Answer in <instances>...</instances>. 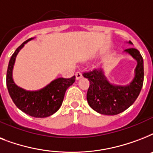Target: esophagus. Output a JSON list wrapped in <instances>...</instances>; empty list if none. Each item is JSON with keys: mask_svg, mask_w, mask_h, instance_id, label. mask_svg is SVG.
<instances>
[{"mask_svg": "<svg viewBox=\"0 0 153 153\" xmlns=\"http://www.w3.org/2000/svg\"><path fill=\"white\" fill-rule=\"evenodd\" d=\"M75 78H76V80L82 79V74L81 72H76L75 73Z\"/></svg>", "mask_w": 153, "mask_h": 153, "instance_id": "esophagus-1", "label": "esophagus"}]
</instances>
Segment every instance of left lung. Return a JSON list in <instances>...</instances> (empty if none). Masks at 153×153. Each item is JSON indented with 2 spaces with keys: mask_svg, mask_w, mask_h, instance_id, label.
I'll return each instance as SVG.
<instances>
[{
  "mask_svg": "<svg viewBox=\"0 0 153 153\" xmlns=\"http://www.w3.org/2000/svg\"><path fill=\"white\" fill-rule=\"evenodd\" d=\"M132 44L131 41H126ZM123 52L130 55L137 61L134 75L128 83L117 85L109 81L103 68L94 69L85 73L90 87L86 99L89 105L98 114L117 115L121 114L134 103L140 94L144 82V61L140 51L135 48H128Z\"/></svg>",
  "mask_w": 153,
  "mask_h": 153,
  "instance_id": "obj_1",
  "label": "left lung"
}]
</instances>
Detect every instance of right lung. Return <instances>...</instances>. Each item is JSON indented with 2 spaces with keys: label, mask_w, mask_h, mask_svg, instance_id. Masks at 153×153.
Listing matches in <instances>:
<instances>
[{
  "label": "right lung",
  "mask_w": 153,
  "mask_h": 153,
  "mask_svg": "<svg viewBox=\"0 0 153 153\" xmlns=\"http://www.w3.org/2000/svg\"><path fill=\"white\" fill-rule=\"evenodd\" d=\"M34 38L24 42L13 53L8 62L6 84L12 100L25 114L34 117H47L54 114L62 105L65 92L75 81V76L71 79L59 78L48 83L43 88L36 91H27L17 86L13 80V68L18 53L27 42Z\"/></svg>",
  "instance_id": "right-lung-1"
}]
</instances>
